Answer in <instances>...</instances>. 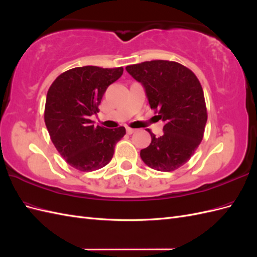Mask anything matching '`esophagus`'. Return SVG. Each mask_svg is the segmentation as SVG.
<instances>
[{
  "mask_svg": "<svg viewBox=\"0 0 257 257\" xmlns=\"http://www.w3.org/2000/svg\"><path fill=\"white\" fill-rule=\"evenodd\" d=\"M134 132H135V130H134V128H131V127H127V128H126V133H127L128 135H131V134H133V133H134Z\"/></svg>",
  "mask_w": 257,
  "mask_h": 257,
  "instance_id": "esophagus-1",
  "label": "esophagus"
}]
</instances>
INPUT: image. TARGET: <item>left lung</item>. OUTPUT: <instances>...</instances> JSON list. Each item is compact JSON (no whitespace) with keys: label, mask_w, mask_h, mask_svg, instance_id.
<instances>
[{"label":"left lung","mask_w":257,"mask_h":257,"mask_svg":"<svg viewBox=\"0 0 257 257\" xmlns=\"http://www.w3.org/2000/svg\"><path fill=\"white\" fill-rule=\"evenodd\" d=\"M125 69L143 84L150 107L164 122L160 137L148 130L152 141L141 158L155 170L173 172L191 159L204 137L207 109L200 82L191 69L173 61H147Z\"/></svg>","instance_id":"left-lung-1"}]
</instances>
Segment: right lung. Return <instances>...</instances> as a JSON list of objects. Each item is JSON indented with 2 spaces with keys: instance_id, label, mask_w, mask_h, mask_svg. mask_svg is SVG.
<instances>
[{
  "instance_id": "right-lung-1",
  "label": "right lung",
  "mask_w": 257,
  "mask_h": 257,
  "mask_svg": "<svg viewBox=\"0 0 257 257\" xmlns=\"http://www.w3.org/2000/svg\"><path fill=\"white\" fill-rule=\"evenodd\" d=\"M123 74V67H75L52 82L45 106V123L62 158L80 172L106 166L114 146L125 135L123 126H94L90 119L109 85Z\"/></svg>"
}]
</instances>
